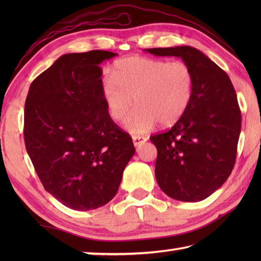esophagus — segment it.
Instances as JSON below:
<instances>
[{"label": "esophagus", "instance_id": "esophagus-1", "mask_svg": "<svg viewBox=\"0 0 261 261\" xmlns=\"http://www.w3.org/2000/svg\"><path fill=\"white\" fill-rule=\"evenodd\" d=\"M146 140H147L146 137H143V136H134V137H132V141H134L135 147L139 146V145L145 143Z\"/></svg>", "mask_w": 261, "mask_h": 261}]
</instances>
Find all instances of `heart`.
I'll use <instances>...</instances> for the list:
<instances>
[{
    "label": "heart",
    "mask_w": 261,
    "mask_h": 261,
    "mask_svg": "<svg viewBox=\"0 0 261 261\" xmlns=\"http://www.w3.org/2000/svg\"><path fill=\"white\" fill-rule=\"evenodd\" d=\"M193 93V71L182 61L125 57L114 64L112 78L102 83V96L112 120L122 121L135 101L138 105L124 122V129L134 135L146 134L158 122L163 126L174 125L190 107Z\"/></svg>",
    "instance_id": "obj_1"
}]
</instances>
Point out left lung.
<instances>
[{
	"mask_svg": "<svg viewBox=\"0 0 261 261\" xmlns=\"http://www.w3.org/2000/svg\"><path fill=\"white\" fill-rule=\"evenodd\" d=\"M155 56L180 57L194 74L192 102L166 132L152 136L155 177L173 199L200 201L226 182L236 161L241 110L228 74L197 48H151Z\"/></svg>",
	"mask_w": 261,
	"mask_h": 261,
	"instance_id": "8db88e82",
	"label": "left lung"
}]
</instances>
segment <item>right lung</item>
<instances>
[{
  "label": "right lung",
  "mask_w": 261,
  "mask_h": 261,
  "mask_svg": "<svg viewBox=\"0 0 261 261\" xmlns=\"http://www.w3.org/2000/svg\"><path fill=\"white\" fill-rule=\"evenodd\" d=\"M116 55H62L34 79L25 101L24 140L34 169L47 192L76 211L112 200L136 152L102 96L99 64Z\"/></svg>",
  "instance_id": "right-lung-1"
}]
</instances>
